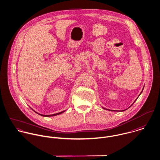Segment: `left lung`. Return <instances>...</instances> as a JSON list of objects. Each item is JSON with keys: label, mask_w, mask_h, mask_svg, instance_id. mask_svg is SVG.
Returning <instances> with one entry per match:
<instances>
[{"label": "left lung", "mask_w": 160, "mask_h": 160, "mask_svg": "<svg viewBox=\"0 0 160 160\" xmlns=\"http://www.w3.org/2000/svg\"><path fill=\"white\" fill-rule=\"evenodd\" d=\"M144 87H143V88H142V91H141V93L139 94V95L138 97H139V96H140V95L142 93V91H143V89H144ZM138 97L136 99H138ZM136 100H135V101H136ZM135 101H134V102H135ZM134 102H133V103H134ZM133 103H132V104H133ZM130 107H129V108H130ZM102 108H103V109H106V110H108V111H120V112H121V111H125L126 109H125V110H122V111H117V110H111V109H108L104 108H103V107H102Z\"/></svg>", "instance_id": "1"}]
</instances>
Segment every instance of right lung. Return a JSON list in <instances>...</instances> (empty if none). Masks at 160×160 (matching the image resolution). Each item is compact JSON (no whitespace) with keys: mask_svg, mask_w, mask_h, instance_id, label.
Masks as SVG:
<instances>
[{"mask_svg":"<svg viewBox=\"0 0 160 160\" xmlns=\"http://www.w3.org/2000/svg\"><path fill=\"white\" fill-rule=\"evenodd\" d=\"M32 109V108H31ZM34 112H35L36 113H37L38 114H39V115H40V116H42L43 117H51V116H57V115H58V114H62V113H63L66 110H65V111H62V112H58V113H56V114H51V115H43V114H40V113H38L37 112H36V111H35L33 109H32Z\"/></svg>","mask_w":160,"mask_h":160,"instance_id":"right-lung-1","label":"right lung"}]
</instances>
